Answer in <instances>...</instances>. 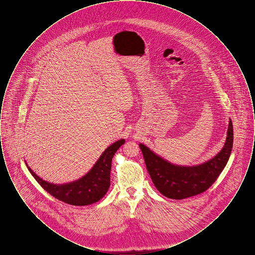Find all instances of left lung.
Listing matches in <instances>:
<instances>
[{
    "label": "left lung",
    "instance_id": "obj_1",
    "mask_svg": "<svg viewBox=\"0 0 255 255\" xmlns=\"http://www.w3.org/2000/svg\"><path fill=\"white\" fill-rule=\"evenodd\" d=\"M226 142L216 156L192 166L171 163L139 143L148 173L158 191L174 200H182L201 194L217 180L231 157L233 127L230 119Z\"/></svg>",
    "mask_w": 255,
    "mask_h": 255
}]
</instances>
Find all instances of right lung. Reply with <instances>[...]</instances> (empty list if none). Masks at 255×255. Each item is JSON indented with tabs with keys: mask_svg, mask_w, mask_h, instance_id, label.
<instances>
[{
	"mask_svg": "<svg viewBox=\"0 0 255 255\" xmlns=\"http://www.w3.org/2000/svg\"><path fill=\"white\" fill-rule=\"evenodd\" d=\"M124 143V138L114 142L106 148L92 169L82 178L62 184L44 181L24 162L38 183L54 198L73 206H88L97 203L107 193L110 187L112 159Z\"/></svg>",
	"mask_w": 255,
	"mask_h": 255,
	"instance_id": "add662e5",
	"label": "right lung"
}]
</instances>
